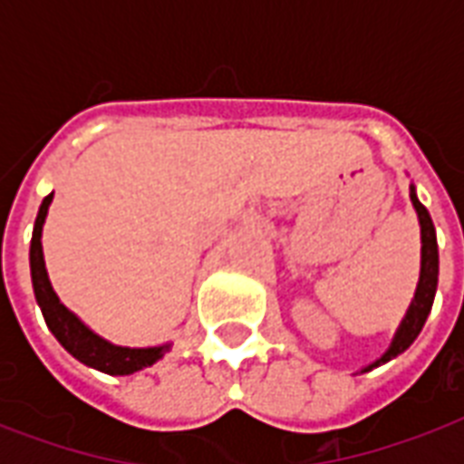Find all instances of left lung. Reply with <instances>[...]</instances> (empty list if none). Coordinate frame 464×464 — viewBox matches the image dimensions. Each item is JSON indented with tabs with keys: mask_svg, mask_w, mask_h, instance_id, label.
I'll list each match as a JSON object with an SVG mask.
<instances>
[{
	"mask_svg": "<svg viewBox=\"0 0 464 464\" xmlns=\"http://www.w3.org/2000/svg\"><path fill=\"white\" fill-rule=\"evenodd\" d=\"M410 199L414 204L419 217V226H421V275H419L417 294H414V301H411L407 315L397 327L395 337L390 342L388 352L382 353L381 359L373 361L371 366H366L361 373L366 371H373L381 363H388L390 359H395L404 349H410L411 342L419 337V332L424 327L426 317L431 313L433 296H436V286H439V243H436V228H433V221L429 217V209L424 204L419 202L417 192H414V185L410 188Z\"/></svg>",
	"mask_w": 464,
	"mask_h": 464,
	"instance_id": "left-lung-1",
	"label": "left lung"
}]
</instances>
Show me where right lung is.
I'll list each match as a JSON object with an SVG mask.
<instances>
[{"instance_id":"obj_1","label":"right lung","mask_w":464,"mask_h":464,"mask_svg":"<svg viewBox=\"0 0 464 464\" xmlns=\"http://www.w3.org/2000/svg\"><path fill=\"white\" fill-rule=\"evenodd\" d=\"M53 195L43 199L35 217V226H33L31 238V279L33 291H35V301H38L43 317H45L47 327L53 332L57 342L67 349L76 361H82L86 366L103 371L108 375H130L137 373L141 368L154 366L156 361L163 359V353L170 349V344L160 346H118L111 344L108 339L98 337L96 332L86 327L79 317L62 304L57 294L53 291V284L47 279L45 260H43V224H45L47 207L53 202Z\"/></svg>"}]
</instances>
